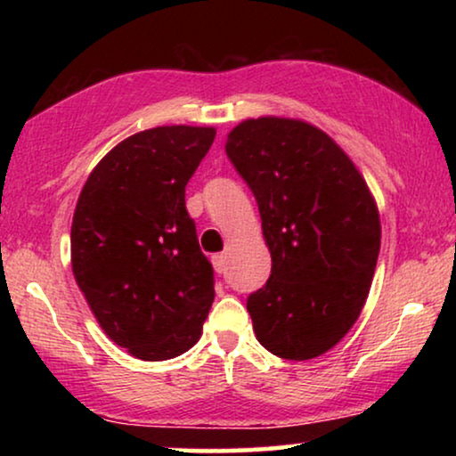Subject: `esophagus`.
<instances>
[{
  "label": "esophagus",
  "mask_w": 456,
  "mask_h": 456,
  "mask_svg": "<svg viewBox=\"0 0 456 456\" xmlns=\"http://www.w3.org/2000/svg\"><path fill=\"white\" fill-rule=\"evenodd\" d=\"M211 264H214V270L217 273H222L224 270H226V255H224V253L214 255V257H211Z\"/></svg>",
  "instance_id": "1"
}]
</instances>
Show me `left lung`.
<instances>
[{"label": "left lung", "mask_w": 456, "mask_h": 456, "mask_svg": "<svg viewBox=\"0 0 456 456\" xmlns=\"http://www.w3.org/2000/svg\"><path fill=\"white\" fill-rule=\"evenodd\" d=\"M226 153L257 201L272 273L247 298L257 340L282 359L320 357L345 338L376 272L378 205L348 155L303 120L257 118Z\"/></svg>", "instance_id": "obj_1"}]
</instances>
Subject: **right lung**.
I'll use <instances>...</instances> for the list:
<instances>
[{
  "label": "right lung",
  "mask_w": 456,
  "mask_h": 456,
  "mask_svg": "<svg viewBox=\"0 0 456 456\" xmlns=\"http://www.w3.org/2000/svg\"><path fill=\"white\" fill-rule=\"evenodd\" d=\"M216 139L211 126H158L116 145L80 191L72 272L103 332L136 359L166 361L201 338L214 267L184 189Z\"/></svg>",
  "instance_id": "obj_1"
}]
</instances>
